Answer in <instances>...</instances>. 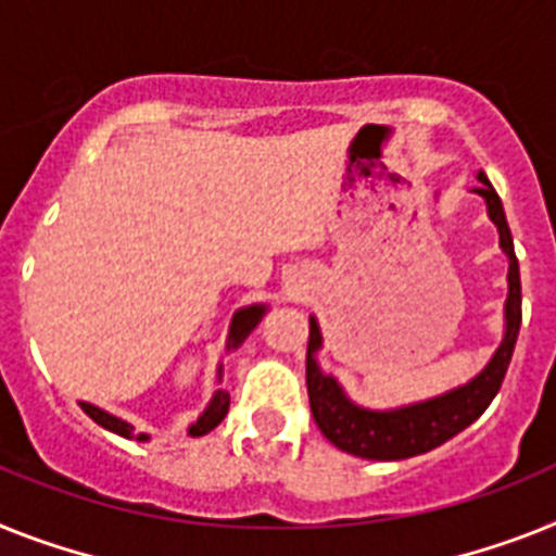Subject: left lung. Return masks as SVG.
Returning a JSON list of instances; mask_svg holds the SVG:
<instances>
[{"label": "left lung", "instance_id": "left-lung-1", "mask_svg": "<svg viewBox=\"0 0 556 556\" xmlns=\"http://www.w3.org/2000/svg\"><path fill=\"white\" fill-rule=\"evenodd\" d=\"M478 180L480 186L475 191L486 200L489 217L501 231V249L508 256L506 336H503L501 348L486 365V370L475 376L469 384L458 387L441 399L413 404V407L372 413V409L356 407L353 401H348L336 379L319 370L314 353L321 348V333L316 319H311L305 362L311 413H314V421L319 424L325 438L342 452L367 460H404L413 458V455H424V452L446 444L450 438L458 435L460 429H466L472 421H478L501 390L511 353H515L517 333H520V319H523V311H520V265H517L515 242H511L501 198L483 172L478 175Z\"/></svg>", "mask_w": 556, "mask_h": 556}]
</instances>
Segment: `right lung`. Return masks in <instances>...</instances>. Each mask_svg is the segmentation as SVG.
I'll list each match as a JSON object with an SVG mask.
<instances>
[{
  "label": "right lung",
  "mask_w": 556,
  "mask_h": 556,
  "mask_svg": "<svg viewBox=\"0 0 556 556\" xmlns=\"http://www.w3.org/2000/svg\"><path fill=\"white\" fill-rule=\"evenodd\" d=\"M265 307L263 305H251V307H242V311H237L235 314V321H231V333H228V348H237V344L245 339V336L251 333V330L256 328V321L263 319ZM228 404H231V395L226 393V390H217L212 399V404H208V409L203 415H200L198 421L191 424L189 435H206V432H212L217 424L226 418L228 413ZM81 409L87 415H90L92 421L101 424L104 429H110V432H115V435H124V438H132V441H147V435H141V432H135L132 424L121 421V418H115V415L104 413V409L92 407V404H84L81 401Z\"/></svg>",
  "instance_id": "add662e5"
}]
</instances>
